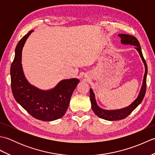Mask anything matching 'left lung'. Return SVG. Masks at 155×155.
Returning <instances> with one entry per match:
<instances>
[{
  "instance_id": "1",
  "label": "left lung",
  "mask_w": 155,
  "mask_h": 155,
  "mask_svg": "<svg viewBox=\"0 0 155 155\" xmlns=\"http://www.w3.org/2000/svg\"><path fill=\"white\" fill-rule=\"evenodd\" d=\"M118 35V37L121 38L120 42L122 44L135 46L136 50L139 52L140 57L141 58H142V61L144 64L145 72H144V74L143 77V85L142 87H141L140 93L139 95H138L137 98L130 105H128V107H124L123 108H120V109L104 110L98 107L96 99H95L94 92L92 88H90V99H91V107H92V108H93V110L94 111V113L99 118H103V119L107 120H110V121L124 119V118L128 117V115H129L138 106H139V105L141 103V102L143 101V98L144 97V95H145L146 88H147V75L148 69H147L146 61L144 60L143 53H142V51H141L139 42L138 41L137 38L133 37V36L126 35V34H119Z\"/></svg>"
}]
</instances>
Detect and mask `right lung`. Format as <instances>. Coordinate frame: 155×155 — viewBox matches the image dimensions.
<instances>
[{
	"mask_svg": "<svg viewBox=\"0 0 155 155\" xmlns=\"http://www.w3.org/2000/svg\"><path fill=\"white\" fill-rule=\"evenodd\" d=\"M32 31L25 35L16 47L11 67L12 92L16 102L31 116L43 121L54 120L64 116L72 94L80 81L74 78L62 80L55 87L47 91L39 89L28 83L22 70V51Z\"/></svg>",
	"mask_w": 155,
	"mask_h": 155,
	"instance_id": "1",
	"label": "right lung"
}]
</instances>
